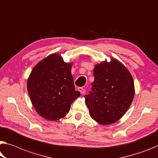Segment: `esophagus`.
Instances as JSON below:
<instances>
[{"label":"esophagus","mask_w":158,"mask_h":158,"mask_svg":"<svg viewBox=\"0 0 158 158\" xmlns=\"http://www.w3.org/2000/svg\"><path fill=\"white\" fill-rule=\"evenodd\" d=\"M78 89L81 94H84L85 93V89L84 88H82V87H80V88H79Z\"/></svg>","instance_id":"esophagus-1"}]
</instances>
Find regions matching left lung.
Masks as SVG:
<instances>
[{"instance_id":"left-lung-1","label":"left lung","mask_w":158,"mask_h":158,"mask_svg":"<svg viewBox=\"0 0 158 158\" xmlns=\"http://www.w3.org/2000/svg\"><path fill=\"white\" fill-rule=\"evenodd\" d=\"M94 81L85 101L90 115L101 124L119 120L129 109L134 96V84L129 72L115 59L96 64Z\"/></svg>"}]
</instances>
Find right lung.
<instances>
[{"mask_svg":"<svg viewBox=\"0 0 158 158\" xmlns=\"http://www.w3.org/2000/svg\"><path fill=\"white\" fill-rule=\"evenodd\" d=\"M71 67L58 55L52 54L31 71L27 90L35 110L44 118L56 121L64 117L80 96L75 90Z\"/></svg>","mask_w":158,"mask_h":158,"instance_id":"right-lung-1","label":"right lung"}]
</instances>
